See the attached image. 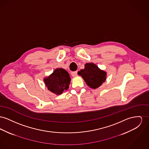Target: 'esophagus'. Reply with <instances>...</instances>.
I'll list each match as a JSON object with an SVG mask.
<instances>
[{"label": "esophagus", "instance_id": "esophagus-1", "mask_svg": "<svg viewBox=\"0 0 149 149\" xmlns=\"http://www.w3.org/2000/svg\"><path fill=\"white\" fill-rule=\"evenodd\" d=\"M71 75L73 77H76L77 75V71H74V72H71Z\"/></svg>", "mask_w": 149, "mask_h": 149}]
</instances>
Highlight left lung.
<instances>
[{"mask_svg": "<svg viewBox=\"0 0 149 149\" xmlns=\"http://www.w3.org/2000/svg\"><path fill=\"white\" fill-rule=\"evenodd\" d=\"M85 80L86 84L93 89L99 87L106 79V73L93 63H86L85 68L78 72Z\"/></svg>", "mask_w": 149, "mask_h": 149, "instance_id": "obj_1", "label": "left lung"}]
</instances>
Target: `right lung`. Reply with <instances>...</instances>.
Masks as SVG:
<instances>
[{
	"label": "right lung",
	"mask_w": 149,
	"mask_h": 149,
	"mask_svg": "<svg viewBox=\"0 0 149 149\" xmlns=\"http://www.w3.org/2000/svg\"><path fill=\"white\" fill-rule=\"evenodd\" d=\"M70 81L69 73L63 68L55 70L52 74L44 80L48 90L56 94H60L64 90L68 89Z\"/></svg>",
	"instance_id": "right-lung-1"
}]
</instances>
